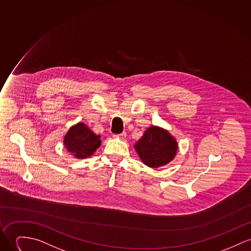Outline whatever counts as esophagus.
Wrapping results in <instances>:
<instances>
[{
    "label": "esophagus",
    "mask_w": 251,
    "mask_h": 251,
    "mask_svg": "<svg viewBox=\"0 0 251 251\" xmlns=\"http://www.w3.org/2000/svg\"><path fill=\"white\" fill-rule=\"evenodd\" d=\"M125 136H126V133H121V134H119V135H115V137L120 138V139H124Z\"/></svg>",
    "instance_id": "1"
}]
</instances>
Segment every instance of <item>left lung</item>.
Masks as SVG:
<instances>
[{
  "mask_svg": "<svg viewBox=\"0 0 251 251\" xmlns=\"http://www.w3.org/2000/svg\"><path fill=\"white\" fill-rule=\"evenodd\" d=\"M134 147L141 161L151 168L161 167L171 162L178 148L173 135L158 126L149 127Z\"/></svg>",
  "mask_w": 251,
  "mask_h": 251,
  "instance_id": "8db88e82",
  "label": "left lung"
}]
</instances>
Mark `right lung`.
Segmentation results:
<instances>
[{
	"mask_svg": "<svg viewBox=\"0 0 251 251\" xmlns=\"http://www.w3.org/2000/svg\"><path fill=\"white\" fill-rule=\"evenodd\" d=\"M100 135H96L83 122L72 126L64 136L66 149L78 159L90 157L101 145Z\"/></svg>",
	"mask_w": 251,
	"mask_h": 251,
	"instance_id": "right-lung-1",
	"label": "right lung"
}]
</instances>
